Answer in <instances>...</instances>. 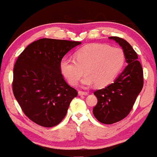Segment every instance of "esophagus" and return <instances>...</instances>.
Returning a JSON list of instances; mask_svg holds the SVG:
<instances>
[{"instance_id":"1","label":"esophagus","mask_w":157,"mask_h":157,"mask_svg":"<svg viewBox=\"0 0 157 157\" xmlns=\"http://www.w3.org/2000/svg\"><path fill=\"white\" fill-rule=\"evenodd\" d=\"M78 94L81 96V95H88V92H86V91H78Z\"/></svg>"}]
</instances>
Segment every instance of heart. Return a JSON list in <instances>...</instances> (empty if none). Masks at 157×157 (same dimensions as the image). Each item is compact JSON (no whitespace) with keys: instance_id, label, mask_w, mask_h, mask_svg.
Masks as SVG:
<instances>
[{"instance_id":"1","label":"heart","mask_w":157,"mask_h":157,"mask_svg":"<svg viewBox=\"0 0 157 157\" xmlns=\"http://www.w3.org/2000/svg\"><path fill=\"white\" fill-rule=\"evenodd\" d=\"M125 62V52L122 48L105 44H91L79 49L75 60L64 57L60 61L62 75L70 84L75 86L84 75L85 86L94 82L97 87L111 83L120 72Z\"/></svg>"}]
</instances>
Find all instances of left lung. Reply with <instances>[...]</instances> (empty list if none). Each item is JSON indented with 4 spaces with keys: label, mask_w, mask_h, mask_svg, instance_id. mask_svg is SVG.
Segmentation results:
<instances>
[{
    "label": "left lung",
    "mask_w": 157,
    "mask_h": 157,
    "mask_svg": "<svg viewBox=\"0 0 157 157\" xmlns=\"http://www.w3.org/2000/svg\"><path fill=\"white\" fill-rule=\"evenodd\" d=\"M109 38L122 48L128 65L113 83L94 92L97 98L94 115L99 122L107 125L120 121L129 114L144 83L143 70L132 46L121 37Z\"/></svg>",
    "instance_id": "obj_1"
}]
</instances>
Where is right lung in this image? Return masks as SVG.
<instances>
[{"mask_svg": "<svg viewBox=\"0 0 157 157\" xmlns=\"http://www.w3.org/2000/svg\"><path fill=\"white\" fill-rule=\"evenodd\" d=\"M80 41L43 38L32 43L16 60L12 91L24 114L43 127L58 125L77 90L65 80L60 64Z\"/></svg>", "mask_w": 157, "mask_h": 157, "instance_id": "add662e5", "label": "right lung"}]
</instances>
